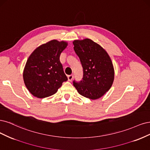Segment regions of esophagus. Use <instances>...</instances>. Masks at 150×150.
<instances>
[{
	"label": "esophagus",
	"mask_w": 150,
	"mask_h": 150,
	"mask_svg": "<svg viewBox=\"0 0 150 150\" xmlns=\"http://www.w3.org/2000/svg\"><path fill=\"white\" fill-rule=\"evenodd\" d=\"M74 79V75H69L68 76V80L69 81H71L72 80Z\"/></svg>",
	"instance_id": "obj_1"
}]
</instances>
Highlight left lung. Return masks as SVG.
<instances>
[{"label":"left lung","mask_w":150,"mask_h":150,"mask_svg":"<svg viewBox=\"0 0 150 150\" xmlns=\"http://www.w3.org/2000/svg\"><path fill=\"white\" fill-rule=\"evenodd\" d=\"M73 43L83 71L82 80L79 83L74 81V86L85 97L98 99L113 83L115 71L112 60L103 47L89 38L75 40Z\"/></svg>","instance_id":"left-lung-1"}]
</instances>
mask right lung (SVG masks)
I'll use <instances>...</instances> for the list:
<instances>
[{
	"instance_id": "add662e5",
	"label": "right lung",
	"mask_w": 150,
	"mask_h": 150,
	"mask_svg": "<svg viewBox=\"0 0 150 150\" xmlns=\"http://www.w3.org/2000/svg\"><path fill=\"white\" fill-rule=\"evenodd\" d=\"M68 43L52 40L38 47L27 60L23 72L24 83L35 97L55 94L68 80L60 62V55Z\"/></svg>"
}]
</instances>
